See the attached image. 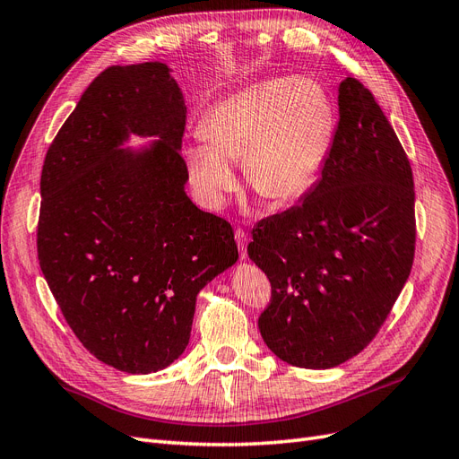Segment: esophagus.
<instances>
[{
  "instance_id": "34e87169",
  "label": "esophagus",
  "mask_w": 459,
  "mask_h": 459,
  "mask_svg": "<svg viewBox=\"0 0 459 459\" xmlns=\"http://www.w3.org/2000/svg\"><path fill=\"white\" fill-rule=\"evenodd\" d=\"M234 238H236V244H238L240 257L246 259V257H247V234L244 232V229L236 230V232H234Z\"/></svg>"
}]
</instances>
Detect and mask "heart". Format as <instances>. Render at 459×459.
I'll return each instance as SVG.
<instances>
[{"mask_svg": "<svg viewBox=\"0 0 459 459\" xmlns=\"http://www.w3.org/2000/svg\"><path fill=\"white\" fill-rule=\"evenodd\" d=\"M336 128L333 100L316 81L253 84L204 115L206 143L186 151L195 186L210 208H219L236 186L230 164L242 162L251 191L274 208L291 206L324 178Z\"/></svg>", "mask_w": 459, "mask_h": 459, "instance_id": "1", "label": "heart"}]
</instances>
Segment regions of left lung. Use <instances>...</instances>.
<instances>
[{
  "label": "left lung",
  "mask_w": 459,
  "mask_h": 459,
  "mask_svg": "<svg viewBox=\"0 0 459 459\" xmlns=\"http://www.w3.org/2000/svg\"><path fill=\"white\" fill-rule=\"evenodd\" d=\"M325 174L283 213L253 227L247 255L273 295L263 341L285 363L331 368L377 336L411 274L416 249L409 157L375 96L346 77Z\"/></svg>",
  "instance_id": "8db88e82"
}]
</instances>
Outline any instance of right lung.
Wrapping results in <instances>:
<instances>
[{
	"instance_id": "add662e5",
	"label": "right lung",
	"mask_w": 459,
	"mask_h": 459,
	"mask_svg": "<svg viewBox=\"0 0 459 459\" xmlns=\"http://www.w3.org/2000/svg\"><path fill=\"white\" fill-rule=\"evenodd\" d=\"M185 118L166 64L111 65L65 118L41 169V273L79 342L132 375L179 358L198 291L238 259L229 221L183 191ZM128 133L161 140L142 153L118 150Z\"/></svg>"
}]
</instances>
